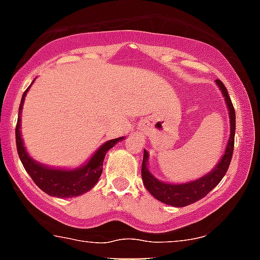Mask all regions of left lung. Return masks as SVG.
<instances>
[{
  "instance_id": "1",
  "label": "left lung",
  "mask_w": 260,
  "mask_h": 260,
  "mask_svg": "<svg viewBox=\"0 0 260 260\" xmlns=\"http://www.w3.org/2000/svg\"><path fill=\"white\" fill-rule=\"evenodd\" d=\"M217 84L221 88L224 100H226V104H228L229 115H230V137H229L226 152H224L223 157L218 162L217 167L213 169V172H210V173L204 176L200 180L191 181V182H187V184H165V182H161V181L156 180L152 176V173L148 171V153L147 150H144L143 165H141V178H143V182L145 185V187H147V190L156 200L161 201L164 204L176 206V208H182V206H187V205L197 202L198 200L204 198L205 196H208L221 182V180L223 178L226 172H228L229 167H230L231 157H233V152H234L235 110L234 107H233L228 89H226L223 83L217 79Z\"/></svg>"
}]
</instances>
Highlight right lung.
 <instances>
[{
	"label": "right lung",
	"mask_w": 260,
	"mask_h": 260,
	"mask_svg": "<svg viewBox=\"0 0 260 260\" xmlns=\"http://www.w3.org/2000/svg\"><path fill=\"white\" fill-rule=\"evenodd\" d=\"M29 89V88H27ZM26 89L22 95V100L19 104L18 111V121H17V126H15V143H17V152L21 158V162L23 164V168L26 172L29 173L31 180L36 182L37 186L41 190L45 191L46 194L52 196V197H76L83 193H87L91 190L102 176L103 172V161L104 156H106L107 150L117 143V141L123 140L124 137H119V139H113V140L107 141L103 144L99 149L96 150V153L91 157V160L82 168L74 169V171H64V169H52V168H47L42 164H38L32 160L31 157L27 156L26 149L23 147L22 139H21V121H19V115H21V110H22L23 99L26 96Z\"/></svg>",
	"instance_id": "1"
}]
</instances>
